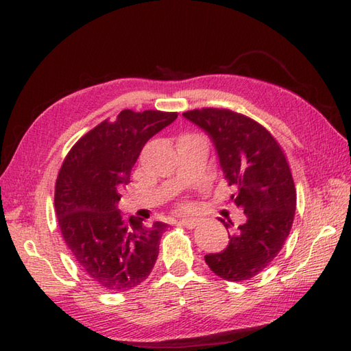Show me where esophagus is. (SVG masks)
I'll use <instances>...</instances> for the list:
<instances>
[{
  "mask_svg": "<svg viewBox=\"0 0 351 351\" xmlns=\"http://www.w3.org/2000/svg\"><path fill=\"white\" fill-rule=\"evenodd\" d=\"M179 224L189 227V229H193V227L199 224V219L197 218H182V219H179Z\"/></svg>",
  "mask_w": 351,
  "mask_h": 351,
  "instance_id": "34e87169",
  "label": "esophagus"
}]
</instances>
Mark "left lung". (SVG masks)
Instances as JSON below:
<instances>
[{
	"label": "left lung",
	"instance_id": "left-lung-1",
	"mask_svg": "<svg viewBox=\"0 0 351 351\" xmlns=\"http://www.w3.org/2000/svg\"><path fill=\"white\" fill-rule=\"evenodd\" d=\"M213 142L230 200L245 214V223L229 234V245L205 256L219 278L245 281L272 262L290 233L296 190L280 145L265 127L227 109H195L182 113ZM221 223L229 232L233 223Z\"/></svg>",
	"mask_w": 351,
	"mask_h": 351
}]
</instances>
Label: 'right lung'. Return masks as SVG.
Wrapping results in <instances>:
<instances>
[{
    "label": "right lung",
    "instance_id": "obj_1",
    "mask_svg": "<svg viewBox=\"0 0 351 351\" xmlns=\"http://www.w3.org/2000/svg\"><path fill=\"white\" fill-rule=\"evenodd\" d=\"M178 113L122 110L73 146L55 185V210L62 238L80 269L97 286L125 291L148 278L167 224L145 229L141 219L118 210L119 189L145 143L172 124Z\"/></svg>",
    "mask_w": 351,
    "mask_h": 351
}]
</instances>
